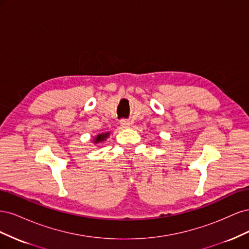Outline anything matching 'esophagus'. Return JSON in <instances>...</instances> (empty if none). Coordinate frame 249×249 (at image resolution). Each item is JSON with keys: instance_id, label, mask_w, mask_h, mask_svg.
Instances as JSON below:
<instances>
[{"instance_id": "obj_1", "label": "esophagus", "mask_w": 249, "mask_h": 249, "mask_svg": "<svg viewBox=\"0 0 249 249\" xmlns=\"http://www.w3.org/2000/svg\"><path fill=\"white\" fill-rule=\"evenodd\" d=\"M120 126L124 127V129H127V127H130L131 125V123L129 122V120H120Z\"/></svg>"}]
</instances>
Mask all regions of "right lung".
<instances>
[{"mask_svg":"<svg viewBox=\"0 0 249 249\" xmlns=\"http://www.w3.org/2000/svg\"><path fill=\"white\" fill-rule=\"evenodd\" d=\"M110 136V132H104V133H100L95 135L92 139V143L94 144H99V143H102L104 141H106Z\"/></svg>","mask_w":249,"mask_h":249,"instance_id":"obj_1","label":"right lung"}]
</instances>
